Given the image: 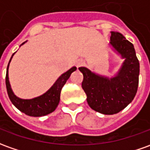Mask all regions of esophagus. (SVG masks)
Listing matches in <instances>:
<instances>
[{
	"label": "esophagus",
	"mask_w": 150,
	"mask_h": 150,
	"mask_svg": "<svg viewBox=\"0 0 150 150\" xmlns=\"http://www.w3.org/2000/svg\"><path fill=\"white\" fill-rule=\"evenodd\" d=\"M84 64H85V61L83 59H77L76 63H75V65H76L77 68L81 67V66H83Z\"/></svg>",
	"instance_id": "34e87169"
}]
</instances>
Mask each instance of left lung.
I'll list each match as a JSON object with an SVG mask.
<instances>
[{
    "instance_id": "1",
    "label": "left lung",
    "mask_w": 150,
    "mask_h": 150,
    "mask_svg": "<svg viewBox=\"0 0 150 150\" xmlns=\"http://www.w3.org/2000/svg\"><path fill=\"white\" fill-rule=\"evenodd\" d=\"M110 45L125 60L116 76L112 78L79 68L83 74L81 87L93 110L103 114H115L122 110L136 96L139 84L140 64L132 43L117 32H111Z\"/></svg>"
}]
</instances>
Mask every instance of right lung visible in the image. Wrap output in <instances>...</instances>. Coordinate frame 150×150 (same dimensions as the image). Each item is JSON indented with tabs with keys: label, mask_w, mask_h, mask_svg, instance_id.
I'll list each match as a JSON object with an SVG mask.
<instances>
[{
	"label": "right lung",
	"mask_w": 150,
	"mask_h": 150,
	"mask_svg": "<svg viewBox=\"0 0 150 150\" xmlns=\"http://www.w3.org/2000/svg\"><path fill=\"white\" fill-rule=\"evenodd\" d=\"M24 43L25 42H23V44H24ZM14 54V53L12 54L10 62L8 64L6 76V90H7L8 96H9V98H10V101L12 102V104L21 112H24L27 115L32 117L45 116V115H47L54 111L59 103L60 92H61L63 86H64L67 80L70 77V75L77 69V68L73 67L66 73H63L61 76L58 78L57 81L54 82V84L45 94H43L40 96L33 98V99H31V100H23L14 95V92L12 91V89L10 87V81H9L8 69H9V65L11 61V59Z\"/></svg>",
	"instance_id": "1"
}]
</instances>
